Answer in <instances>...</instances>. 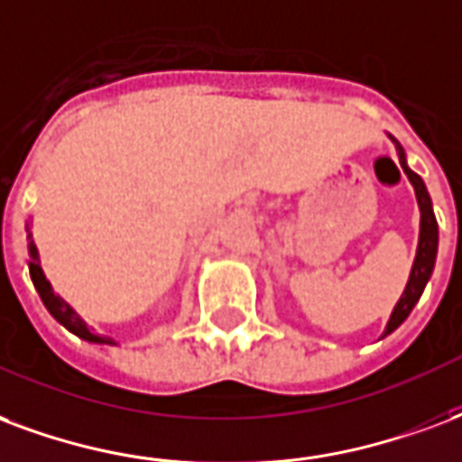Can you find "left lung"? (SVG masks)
Masks as SVG:
<instances>
[{
    "label": "left lung",
    "mask_w": 462,
    "mask_h": 462,
    "mask_svg": "<svg viewBox=\"0 0 462 462\" xmlns=\"http://www.w3.org/2000/svg\"><path fill=\"white\" fill-rule=\"evenodd\" d=\"M389 139L394 142L396 153H399V163H402V169H404L409 183L413 186L416 203H419V213H421V222H419V245H416V257H413L411 274H409V282H406L402 299L396 300V306L394 310H392V316H389L387 328H384L382 337H387L389 333H394L396 328L402 326L406 318H409L413 306L419 303L423 289H426V283L431 279L433 266H436V254H439V222H436V215H433V203L431 196H429V190H426V183H423L419 173H413V171L409 169L402 144H399L392 134H389Z\"/></svg>",
    "instance_id": "obj_1"
}]
</instances>
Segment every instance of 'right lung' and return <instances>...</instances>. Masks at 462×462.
Wrapping results in <instances>:
<instances>
[{"label":"right lung","instance_id":"1","mask_svg":"<svg viewBox=\"0 0 462 462\" xmlns=\"http://www.w3.org/2000/svg\"><path fill=\"white\" fill-rule=\"evenodd\" d=\"M26 240H29V274H31V282L36 286V291H39L41 300H43V306L49 309V313L56 318L60 326L70 330L73 336H78L80 340H88V343H95V345H117V340H112V337H105V336H97V333H92L88 323H85L83 318L75 313V309L58 296L53 291V286L51 282L46 279L43 274V269H41V257H39V247H36V242H33V235H31V227L29 222H26Z\"/></svg>","mask_w":462,"mask_h":462}]
</instances>
